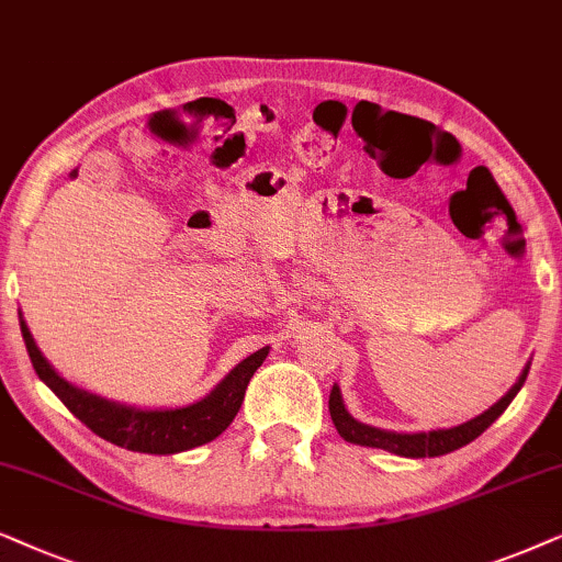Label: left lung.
I'll return each instance as SVG.
<instances>
[{"instance_id":"left-lung-1","label":"left lung","mask_w":562,"mask_h":562,"mask_svg":"<svg viewBox=\"0 0 562 562\" xmlns=\"http://www.w3.org/2000/svg\"><path fill=\"white\" fill-rule=\"evenodd\" d=\"M527 372L529 368H525L521 378L516 380V385L496 403V406H491L488 411H483L481 416L470 418L465 424L454 426V429L395 434V431L375 429V426H368V424H359L357 418H351L349 411L344 408L341 393L336 385L331 387V395H328V411H331V422L336 426V431H339L341 437L351 445L378 447V450H387L393 454H401V458H439V454L460 450V447H465L473 442V439L481 437V434L508 408V403L514 401V395L521 391V385H525L527 380Z\"/></svg>"}]
</instances>
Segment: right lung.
I'll use <instances>...</instances> for the list:
<instances>
[{"label":"right lung","mask_w":562,"mask_h":562,"mask_svg":"<svg viewBox=\"0 0 562 562\" xmlns=\"http://www.w3.org/2000/svg\"><path fill=\"white\" fill-rule=\"evenodd\" d=\"M20 331L25 339L30 362L37 372V378L54 391L66 408L79 418L87 429H92L97 437L108 439V442L125 447L131 452H146V454H175L192 450L205 442H213L221 431L228 429L234 416L241 408L246 385L254 378V372L265 357L269 355V347L254 351L246 357L241 364L223 378L221 385H215L211 395L203 401L192 403L184 408H167V411H144L133 406H120V403L104 401L100 395H92L87 391H79L64 378L56 375L50 368L48 359L41 355L35 347L33 336H30L25 321L20 318Z\"/></svg>","instance_id":"1"}]
</instances>
